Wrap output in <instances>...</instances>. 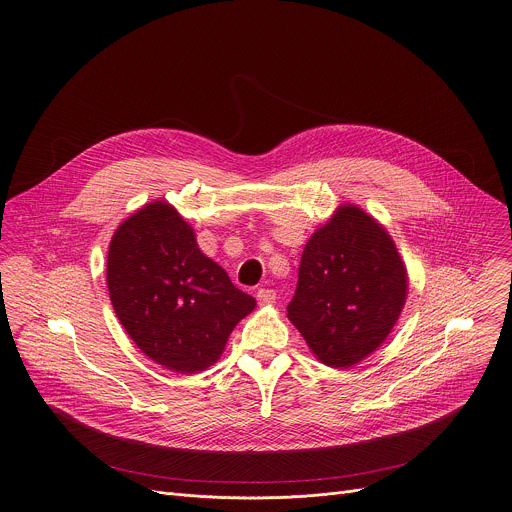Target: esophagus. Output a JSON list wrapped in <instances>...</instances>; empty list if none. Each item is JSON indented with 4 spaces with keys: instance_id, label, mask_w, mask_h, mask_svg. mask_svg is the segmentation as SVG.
Here are the masks:
<instances>
[{
    "instance_id": "esophagus-1",
    "label": "esophagus",
    "mask_w": 512,
    "mask_h": 512,
    "mask_svg": "<svg viewBox=\"0 0 512 512\" xmlns=\"http://www.w3.org/2000/svg\"><path fill=\"white\" fill-rule=\"evenodd\" d=\"M275 297H277V293H275L273 289H265V287H261V289L257 291V301H259L261 305L275 303Z\"/></svg>"
}]
</instances>
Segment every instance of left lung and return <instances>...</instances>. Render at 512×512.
<instances>
[{"instance_id": "obj_1", "label": "left lung", "mask_w": 512, "mask_h": 512, "mask_svg": "<svg viewBox=\"0 0 512 512\" xmlns=\"http://www.w3.org/2000/svg\"><path fill=\"white\" fill-rule=\"evenodd\" d=\"M406 291V265L388 231L344 205L307 241L287 317L319 362L350 368L384 344Z\"/></svg>"}]
</instances>
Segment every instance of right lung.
<instances>
[{"instance_id": "1", "label": "right lung", "mask_w": 512, "mask_h": 512, "mask_svg": "<svg viewBox=\"0 0 512 512\" xmlns=\"http://www.w3.org/2000/svg\"><path fill=\"white\" fill-rule=\"evenodd\" d=\"M106 283L116 317L152 362L179 374L213 366L233 327L255 309L197 245L168 203L130 215L112 235Z\"/></svg>"}]
</instances>
